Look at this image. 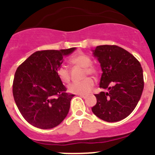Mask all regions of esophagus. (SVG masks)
<instances>
[{
    "label": "esophagus",
    "instance_id": "34e87169",
    "mask_svg": "<svg viewBox=\"0 0 155 155\" xmlns=\"http://www.w3.org/2000/svg\"><path fill=\"white\" fill-rule=\"evenodd\" d=\"M79 95H80L81 97H82V98H84V99L86 98V97H87V96L84 95V94H79Z\"/></svg>",
    "mask_w": 155,
    "mask_h": 155
}]
</instances>
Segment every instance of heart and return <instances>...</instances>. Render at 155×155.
Returning a JSON list of instances; mask_svg holds the SVG:
<instances>
[{
    "mask_svg": "<svg viewBox=\"0 0 155 155\" xmlns=\"http://www.w3.org/2000/svg\"><path fill=\"white\" fill-rule=\"evenodd\" d=\"M69 62L71 64L84 69V76L87 75H96L97 69L93 66L92 61L88 55L84 53H78L69 58ZM56 75L60 81L64 84L70 81L71 75L68 69L64 65H61L56 69ZM94 86V81L91 78L84 79L80 82H74L68 86L69 92L75 94H86L92 90Z\"/></svg>",
    "mask_w": 155,
    "mask_h": 155,
    "instance_id": "1",
    "label": "heart"
}]
</instances>
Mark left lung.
I'll return each instance as SVG.
<instances>
[{
    "label": "left lung",
    "instance_id": "1",
    "mask_svg": "<svg viewBox=\"0 0 155 155\" xmlns=\"http://www.w3.org/2000/svg\"><path fill=\"white\" fill-rule=\"evenodd\" d=\"M94 56L102 69L100 87L107 92L95 94L92 112L102 120L114 123L127 117L138 104L143 89V70L131 53L117 45H99Z\"/></svg>",
    "mask_w": 155,
    "mask_h": 155
}]
</instances>
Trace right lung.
Wrapping results in <instances>:
<instances>
[{
  "mask_svg": "<svg viewBox=\"0 0 155 155\" xmlns=\"http://www.w3.org/2000/svg\"><path fill=\"white\" fill-rule=\"evenodd\" d=\"M74 50L37 51L17 68L13 95L19 111L32 126L52 129L67 116L74 95L66 92L56 69L62 64L63 57Z\"/></svg>",
  "mask_w": 155,
  "mask_h": 155,
  "instance_id": "right-lung-1",
  "label": "right lung"
}]
</instances>
